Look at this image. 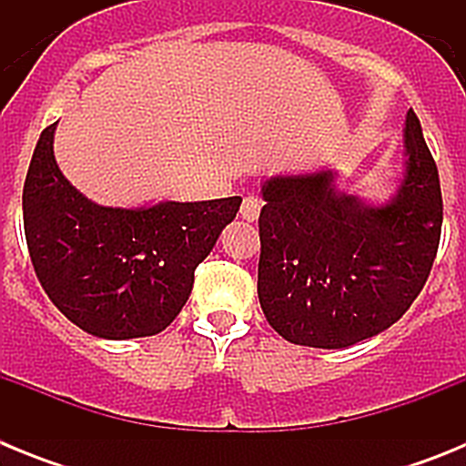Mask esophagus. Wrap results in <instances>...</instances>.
<instances>
[{
	"label": "esophagus",
	"instance_id": "34e87169",
	"mask_svg": "<svg viewBox=\"0 0 466 466\" xmlns=\"http://www.w3.org/2000/svg\"><path fill=\"white\" fill-rule=\"evenodd\" d=\"M261 212V200L257 196H247L240 205V217L245 221H257Z\"/></svg>",
	"mask_w": 466,
	"mask_h": 466
}]
</instances>
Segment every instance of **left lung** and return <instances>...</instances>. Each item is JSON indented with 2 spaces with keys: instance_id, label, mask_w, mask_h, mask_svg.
I'll list each match as a JSON object with an SVG mask.
<instances>
[{
  "instance_id": "obj_1",
  "label": "left lung",
  "mask_w": 466,
  "mask_h": 466,
  "mask_svg": "<svg viewBox=\"0 0 466 466\" xmlns=\"http://www.w3.org/2000/svg\"><path fill=\"white\" fill-rule=\"evenodd\" d=\"M403 172L385 203L336 187V170L266 179L258 303L284 340L340 350L392 327L425 287L439 249V170L413 109Z\"/></svg>"
}]
</instances>
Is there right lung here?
<instances>
[{
    "label": "right lung",
    "mask_w": 466,
    "mask_h": 466,
    "mask_svg": "<svg viewBox=\"0 0 466 466\" xmlns=\"http://www.w3.org/2000/svg\"><path fill=\"white\" fill-rule=\"evenodd\" d=\"M56 126L41 133L23 188L32 266L53 306L90 336H154L179 315L193 273L236 219L242 198L106 208L60 172Z\"/></svg>",
    "instance_id": "add662e5"
}]
</instances>
